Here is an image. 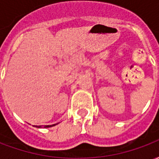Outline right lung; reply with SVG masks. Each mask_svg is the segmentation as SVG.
Returning <instances> with one entry per match:
<instances>
[{"label":"right lung","instance_id":"obj_1","mask_svg":"<svg viewBox=\"0 0 159 159\" xmlns=\"http://www.w3.org/2000/svg\"><path fill=\"white\" fill-rule=\"evenodd\" d=\"M58 123H55V124H52V125H45V126H44V128H50V127H52V126H55L56 124H58ZM37 127V126H36Z\"/></svg>","mask_w":159,"mask_h":159}]
</instances>
